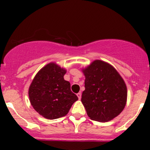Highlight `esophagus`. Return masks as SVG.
Wrapping results in <instances>:
<instances>
[{
	"label": "esophagus",
	"instance_id": "34e87169",
	"mask_svg": "<svg viewBox=\"0 0 150 150\" xmlns=\"http://www.w3.org/2000/svg\"><path fill=\"white\" fill-rule=\"evenodd\" d=\"M77 96H78V99H81V93H77Z\"/></svg>",
	"mask_w": 150,
	"mask_h": 150
}]
</instances>
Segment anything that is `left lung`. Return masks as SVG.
Segmentation results:
<instances>
[{
	"label": "left lung",
	"mask_w": 150,
	"mask_h": 150,
	"mask_svg": "<svg viewBox=\"0 0 150 150\" xmlns=\"http://www.w3.org/2000/svg\"><path fill=\"white\" fill-rule=\"evenodd\" d=\"M86 80L81 102L90 119L108 122L121 113L127 102V87L115 68L96 59L82 68Z\"/></svg>",
	"instance_id": "obj_1"
}]
</instances>
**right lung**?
Masks as SVG:
<instances>
[{
	"instance_id": "add662e5",
	"label": "right lung",
	"mask_w": 150,
	"mask_h": 150,
	"mask_svg": "<svg viewBox=\"0 0 150 150\" xmlns=\"http://www.w3.org/2000/svg\"><path fill=\"white\" fill-rule=\"evenodd\" d=\"M66 72L57 63H48L38 72L29 87L30 104L48 120L65 116L78 99L71 91L69 81L64 79Z\"/></svg>"
}]
</instances>
